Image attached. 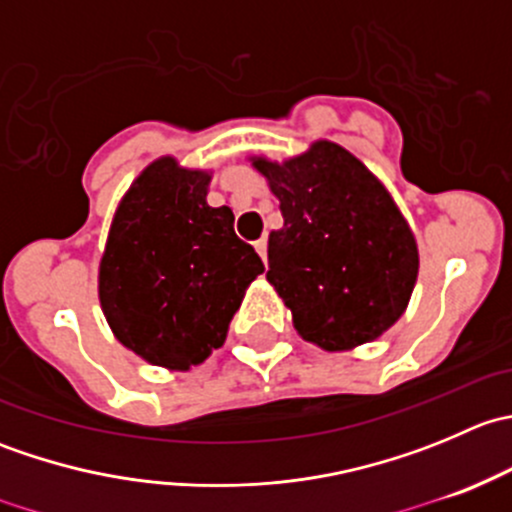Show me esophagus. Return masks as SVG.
Wrapping results in <instances>:
<instances>
[{"instance_id":"1","label":"esophagus","mask_w":512,"mask_h":512,"mask_svg":"<svg viewBox=\"0 0 512 512\" xmlns=\"http://www.w3.org/2000/svg\"><path fill=\"white\" fill-rule=\"evenodd\" d=\"M255 250H257V255H260L262 260L267 262V240H265V237H260V240L255 242Z\"/></svg>"}]
</instances>
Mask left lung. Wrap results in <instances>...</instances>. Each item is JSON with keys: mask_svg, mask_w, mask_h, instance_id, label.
Returning a JSON list of instances; mask_svg holds the SVG:
<instances>
[{"mask_svg": "<svg viewBox=\"0 0 512 512\" xmlns=\"http://www.w3.org/2000/svg\"><path fill=\"white\" fill-rule=\"evenodd\" d=\"M252 165L285 218L267 242V282L292 309L299 337L347 352L394 327L414 292L418 247L384 183L332 141Z\"/></svg>", "mask_w": 512, "mask_h": 512, "instance_id": "left-lung-1", "label": "left lung"}]
</instances>
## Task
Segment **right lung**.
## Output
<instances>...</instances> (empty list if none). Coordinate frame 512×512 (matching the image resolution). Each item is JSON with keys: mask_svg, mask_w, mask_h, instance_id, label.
I'll return each instance as SVG.
<instances>
[{"mask_svg": "<svg viewBox=\"0 0 512 512\" xmlns=\"http://www.w3.org/2000/svg\"><path fill=\"white\" fill-rule=\"evenodd\" d=\"M208 170L153 160L113 215L98 265V299L118 342L165 369L188 371L225 344L245 289L265 272L208 205Z\"/></svg>", "mask_w": 512, "mask_h": 512, "instance_id": "add662e5", "label": "right lung"}]
</instances>
